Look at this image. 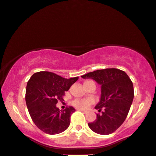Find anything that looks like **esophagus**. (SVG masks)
Wrapping results in <instances>:
<instances>
[{"label": "esophagus", "mask_w": 156, "mask_h": 156, "mask_svg": "<svg viewBox=\"0 0 156 156\" xmlns=\"http://www.w3.org/2000/svg\"><path fill=\"white\" fill-rule=\"evenodd\" d=\"M79 111H81V112H83V113H85H85H87V111H84V110H82V109H79Z\"/></svg>", "instance_id": "34e87169"}]
</instances>
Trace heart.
I'll return each mask as SVG.
<instances>
[{
	"label": "heart",
	"mask_w": 156,
	"mask_h": 156,
	"mask_svg": "<svg viewBox=\"0 0 156 156\" xmlns=\"http://www.w3.org/2000/svg\"><path fill=\"white\" fill-rule=\"evenodd\" d=\"M91 83L94 82L92 80H86L84 83V85L90 84ZM71 104L76 108L85 110L86 108H88V106L93 104V100L91 99H76L72 101Z\"/></svg>",
	"instance_id": "heart-1"
}]
</instances>
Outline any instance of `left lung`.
I'll return each mask as SVG.
<instances>
[{"mask_svg": "<svg viewBox=\"0 0 156 156\" xmlns=\"http://www.w3.org/2000/svg\"><path fill=\"white\" fill-rule=\"evenodd\" d=\"M92 78L101 86L100 101L95 108L97 119L88 123L90 128L97 134L107 135L114 132L128 114L134 99L132 80L125 71L111 68L97 70L81 76Z\"/></svg>", "mask_w": 156, "mask_h": 156, "instance_id": "obj_1", "label": "left lung"}]
</instances>
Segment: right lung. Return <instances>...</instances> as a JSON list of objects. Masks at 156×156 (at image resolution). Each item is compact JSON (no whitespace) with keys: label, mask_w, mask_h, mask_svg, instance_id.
<instances>
[{"label":"right lung","mask_w":156,"mask_h":156,"mask_svg":"<svg viewBox=\"0 0 156 156\" xmlns=\"http://www.w3.org/2000/svg\"><path fill=\"white\" fill-rule=\"evenodd\" d=\"M78 77L64 78L55 73H35L27 83L26 104L35 125L48 134H59L68 128L71 116L75 112L72 106L60 111L56 104L63 101L65 92Z\"/></svg>","instance_id":"right-lung-1"}]
</instances>
